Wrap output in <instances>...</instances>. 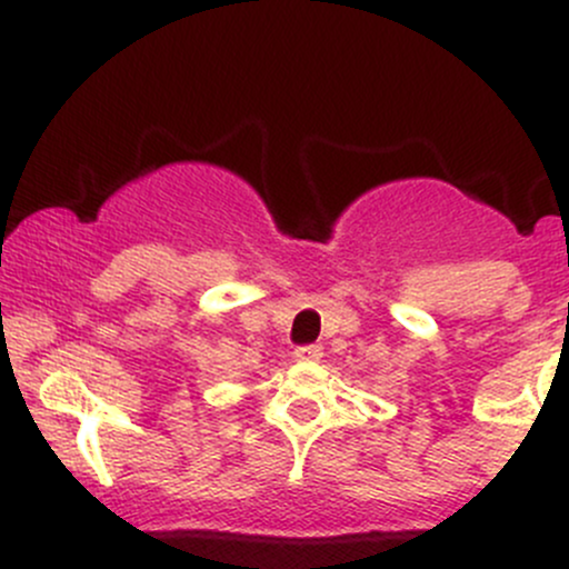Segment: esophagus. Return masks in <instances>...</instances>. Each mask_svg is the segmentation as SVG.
I'll list each match as a JSON object with an SVG mask.
<instances>
[{"label":"esophagus","instance_id":"1","mask_svg":"<svg viewBox=\"0 0 569 569\" xmlns=\"http://www.w3.org/2000/svg\"><path fill=\"white\" fill-rule=\"evenodd\" d=\"M322 356V345H303L296 350L298 360H317Z\"/></svg>","mask_w":569,"mask_h":569}]
</instances>
